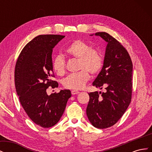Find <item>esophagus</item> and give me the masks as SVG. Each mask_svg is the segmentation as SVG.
I'll list each match as a JSON object with an SVG mask.
<instances>
[{
    "label": "esophagus",
    "mask_w": 152,
    "mask_h": 152,
    "mask_svg": "<svg viewBox=\"0 0 152 152\" xmlns=\"http://www.w3.org/2000/svg\"><path fill=\"white\" fill-rule=\"evenodd\" d=\"M80 93L79 91H76V90H72V95H75V94H79Z\"/></svg>",
    "instance_id": "obj_1"
}]
</instances>
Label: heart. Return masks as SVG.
<instances>
[{
  "mask_svg": "<svg viewBox=\"0 0 152 152\" xmlns=\"http://www.w3.org/2000/svg\"><path fill=\"white\" fill-rule=\"evenodd\" d=\"M65 51L69 56L78 59V68L82 70L68 75L63 80V85L68 89H81L89 79L88 72L92 75H95L102 69V55L98 50L92 49L91 45L82 40L73 41L65 49ZM53 67L57 75H64L65 73V61L62 56L58 55L54 58Z\"/></svg>",
  "mask_w": 152,
  "mask_h": 152,
  "instance_id": "obj_1",
  "label": "heart"
}]
</instances>
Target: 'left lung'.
Here are the masks:
<instances>
[{
  "instance_id": "left-lung-1",
  "label": "left lung",
  "mask_w": 152,
  "mask_h": 152,
  "mask_svg": "<svg viewBox=\"0 0 152 152\" xmlns=\"http://www.w3.org/2000/svg\"><path fill=\"white\" fill-rule=\"evenodd\" d=\"M94 35L102 37L107 45L103 67L93 86L100 89L105 87L106 92L88 93L86 113L94 127L105 129L117 122L131 103L132 63L127 50L112 36L106 32Z\"/></svg>"
}]
</instances>
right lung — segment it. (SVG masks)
Wrapping results in <instances>:
<instances>
[{
    "mask_svg": "<svg viewBox=\"0 0 152 152\" xmlns=\"http://www.w3.org/2000/svg\"><path fill=\"white\" fill-rule=\"evenodd\" d=\"M65 36L40 35L23 49L16 64L15 87L20 103L31 120L44 128L60 120L71 91L61 90L48 95L46 90L58 87L52 80L53 49Z\"/></svg>",
    "mask_w": 152,
    "mask_h": 152,
    "instance_id": "1",
    "label": "right lung"
}]
</instances>
